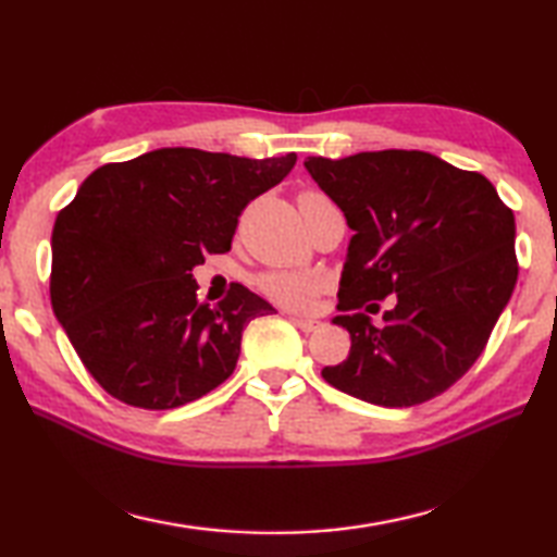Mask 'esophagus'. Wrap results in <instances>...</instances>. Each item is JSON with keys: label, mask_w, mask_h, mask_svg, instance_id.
<instances>
[{"label": "esophagus", "mask_w": 557, "mask_h": 557, "mask_svg": "<svg viewBox=\"0 0 557 557\" xmlns=\"http://www.w3.org/2000/svg\"><path fill=\"white\" fill-rule=\"evenodd\" d=\"M290 323H294L296 327L304 330V333H313V330H318V327H320V323H318V320H313V318H298V315H290Z\"/></svg>", "instance_id": "34e87169"}]
</instances>
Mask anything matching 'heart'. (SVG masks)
<instances>
[{"label": "heart", "mask_w": 557, "mask_h": 557, "mask_svg": "<svg viewBox=\"0 0 557 557\" xmlns=\"http://www.w3.org/2000/svg\"><path fill=\"white\" fill-rule=\"evenodd\" d=\"M304 198H323L320 193H304ZM320 278L315 276H306V273H296V271H271L263 273L259 278V288L267 294L269 298L276 300V304H284L288 308H306L310 306V300L315 298L320 290Z\"/></svg>", "instance_id": "b5f03b06"}]
</instances>
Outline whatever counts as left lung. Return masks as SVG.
<instances>
[{
  "label": "left lung",
  "instance_id": "8db88e82",
  "mask_svg": "<svg viewBox=\"0 0 557 557\" xmlns=\"http://www.w3.org/2000/svg\"><path fill=\"white\" fill-rule=\"evenodd\" d=\"M306 169L355 232L337 294L345 315L333 318L352 347L323 379L374 406L431 401L484 352L513 294V212L482 173L425 151L308 156ZM392 293L397 306L374 326L368 300Z\"/></svg>",
  "mask_w": 557,
  "mask_h": 557
}]
</instances>
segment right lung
I'll use <instances>...</instances> for the list:
<instances>
[{
	"instance_id": "right-lung-1",
	"label": "right lung",
	"mask_w": 557,
	"mask_h": 557,
	"mask_svg": "<svg viewBox=\"0 0 557 557\" xmlns=\"http://www.w3.org/2000/svg\"><path fill=\"white\" fill-rule=\"evenodd\" d=\"M294 165L178 146L87 175L53 224L51 306L107 394L169 411L230 379L244 325L276 310L242 284L200 304L193 269L230 251L242 210Z\"/></svg>"
}]
</instances>
